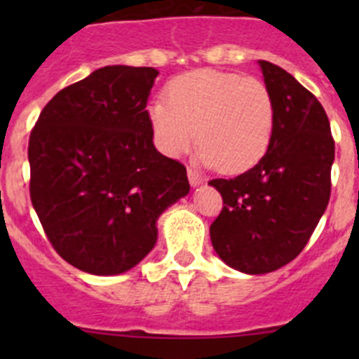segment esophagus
Wrapping results in <instances>:
<instances>
[{"label":"esophagus","instance_id":"esophagus-1","mask_svg":"<svg viewBox=\"0 0 359 359\" xmlns=\"http://www.w3.org/2000/svg\"><path fill=\"white\" fill-rule=\"evenodd\" d=\"M187 177H189V184L193 187H198V186H201V184H203L201 177L198 175V173L194 172L193 168H187Z\"/></svg>","mask_w":359,"mask_h":359}]
</instances>
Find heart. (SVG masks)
I'll list each match as a JSON object with an SVG mask.
<instances>
[{
	"mask_svg": "<svg viewBox=\"0 0 359 359\" xmlns=\"http://www.w3.org/2000/svg\"><path fill=\"white\" fill-rule=\"evenodd\" d=\"M147 118L154 144L166 158H182L198 139L203 166L240 173L269 149L276 107L260 79L198 69L172 79L166 102L151 104Z\"/></svg>",
	"mask_w": 359,
	"mask_h": 359,
	"instance_id": "heart-1",
	"label": "heart"
}]
</instances>
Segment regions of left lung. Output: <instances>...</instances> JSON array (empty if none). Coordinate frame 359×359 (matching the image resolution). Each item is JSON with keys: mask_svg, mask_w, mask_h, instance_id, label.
I'll return each instance as SVG.
<instances>
[{"mask_svg": "<svg viewBox=\"0 0 359 359\" xmlns=\"http://www.w3.org/2000/svg\"><path fill=\"white\" fill-rule=\"evenodd\" d=\"M259 66L276 107L269 149L241 175L208 182L224 200L210 226L213 250L247 274L273 273L302 252L330 200L335 158L320 100L285 69Z\"/></svg>", "mask_w": 359, "mask_h": 359, "instance_id": "1", "label": "left lung"}]
</instances>
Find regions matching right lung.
I'll use <instances>...</instances> for the list:
<instances>
[{"mask_svg": "<svg viewBox=\"0 0 359 359\" xmlns=\"http://www.w3.org/2000/svg\"><path fill=\"white\" fill-rule=\"evenodd\" d=\"M154 67L106 66L60 90L29 137L31 201L50 243L97 276L135 267L163 212L189 193L186 166L154 147Z\"/></svg>", "mask_w": 359, "mask_h": 359, "instance_id": "right-lung-1", "label": "right lung"}]
</instances>
